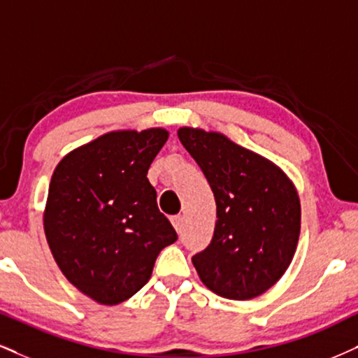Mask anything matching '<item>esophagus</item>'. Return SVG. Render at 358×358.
Returning a JSON list of instances; mask_svg holds the SVG:
<instances>
[{"instance_id":"obj_1","label":"esophagus","mask_w":358,"mask_h":358,"mask_svg":"<svg viewBox=\"0 0 358 358\" xmlns=\"http://www.w3.org/2000/svg\"><path fill=\"white\" fill-rule=\"evenodd\" d=\"M171 222H172V226H174L176 231H178L179 234L182 232V226H184L182 215H172V217H171Z\"/></svg>"}]
</instances>
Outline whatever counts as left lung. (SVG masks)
Segmentation results:
<instances>
[{
	"label": "left lung",
	"mask_w": 358,
	"mask_h": 358,
	"mask_svg": "<svg viewBox=\"0 0 358 358\" xmlns=\"http://www.w3.org/2000/svg\"><path fill=\"white\" fill-rule=\"evenodd\" d=\"M178 136L217 206L213 241L192 257L199 279L220 297H257L294 259L301 236L297 189L279 166L220 132L179 127Z\"/></svg>",
	"instance_id": "1"
}]
</instances>
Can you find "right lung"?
Instances as JSON below:
<instances>
[{
    "label": "right lung",
    "instance_id": "1",
    "mask_svg": "<svg viewBox=\"0 0 358 358\" xmlns=\"http://www.w3.org/2000/svg\"><path fill=\"white\" fill-rule=\"evenodd\" d=\"M167 138L162 127L106 132L52 172L43 215L52 257L79 292L103 306L143 289L159 252L178 241L148 179Z\"/></svg>",
    "mask_w": 358,
    "mask_h": 358
}]
</instances>
